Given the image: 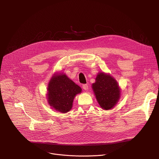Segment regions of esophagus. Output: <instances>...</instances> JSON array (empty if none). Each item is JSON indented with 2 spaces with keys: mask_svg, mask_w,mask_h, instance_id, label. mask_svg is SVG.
I'll return each instance as SVG.
<instances>
[{
  "mask_svg": "<svg viewBox=\"0 0 159 159\" xmlns=\"http://www.w3.org/2000/svg\"><path fill=\"white\" fill-rule=\"evenodd\" d=\"M82 88H83L84 90H88L89 86H88L87 84H83V85H82Z\"/></svg>",
  "mask_w": 159,
  "mask_h": 159,
  "instance_id": "1",
  "label": "esophagus"
}]
</instances>
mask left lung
Returning <instances> with one entry per match:
<instances>
[{
	"label": "left lung",
	"instance_id": "left-lung-1",
	"mask_svg": "<svg viewBox=\"0 0 159 159\" xmlns=\"http://www.w3.org/2000/svg\"><path fill=\"white\" fill-rule=\"evenodd\" d=\"M92 88L100 106L105 110L111 109L120 98V88L111 75L100 72L93 84Z\"/></svg>",
	"mask_w": 159,
	"mask_h": 159
}]
</instances>
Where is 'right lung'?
Instances as JSON below:
<instances>
[{
	"mask_svg": "<svg viewBox=\"0 0 159 159\" xmlns=\"http://www.w3.org/2000/svg\"><path fill=\"white\" fill-rule=\"evenodd\" d=\"M81 91L82 89L65 74H55L48 86V102L56 111L66 113L72 109L75 96Z\"/></svg>",
	"mask_w": 159,
	"mask_h": 159,
	"instance_id": "obj_1",
	"label": "right lung"
}]
</instances>
